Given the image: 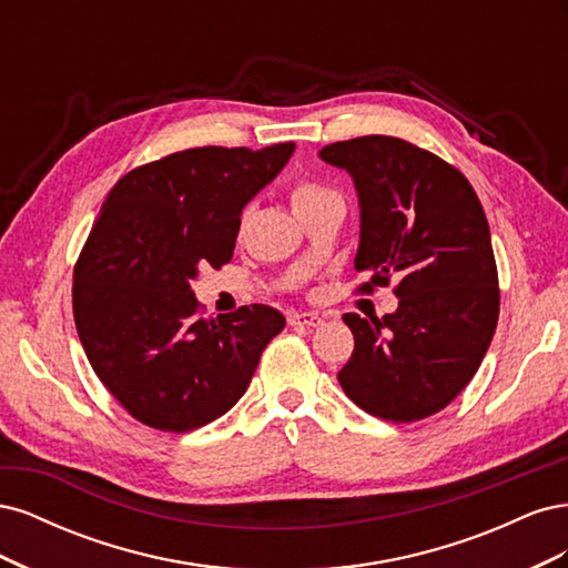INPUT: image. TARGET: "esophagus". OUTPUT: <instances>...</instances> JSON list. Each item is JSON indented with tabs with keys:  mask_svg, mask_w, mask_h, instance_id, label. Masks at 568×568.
Segmentation results:
<instances>
[{
	"mask_svg": "<svg viewBox=\"0 0 568 568\" xmlns=\"http://www.w3.org/2000/svg\"><path fill=\"white\" fill-rule=\"evenodd\" d=\"M324 320L317 313H291L288 324L291 326H320Z\"/></svg>",
	"mask_w": 568,
	"mask_h": 568,
	"instance_id": "1",
	"label": "esophagus"
}]
</instances>
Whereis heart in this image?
Listing matches in <instances>:
<instances>
[{
    "instance_id": "1",
    "label": "heart",
    "mask_w": 568,
    "mask_h": 568,
    "mask_svg": "<svg viewBox=\"0 0 568 568\" xmlns=\"http://www.w3.org/2000/svg\"><path fill=\"white\" fill-rule=\"evenodd\" d=\"M326 194H332L329 189H324L315 182H298L294 189H291V203H294V211H296V209H303V205L313 203V201H317Z\"/></svg>"
}]
</instances>
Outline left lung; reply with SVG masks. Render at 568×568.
Segmentation results:
<instances>
[{
    "instance_id": "left-lung-1",
    "label": "left lung",
    "mask_w": 568,
    "mask_h": 568,
    "mask_svg": "<svg viewBox=\"0 0 568 568\" xmlns=\"http://www.w3.org/2000/svg\"><path fill=\"white\" fill-rule=\"evenodd\" d=\"M320 159L353 178L355 270L395 286L398 311L343 315L355 336L338 384L369 415L417 422L450 405L480 367L500 315L490 227L457 168L398 136L336 142Z\"/></svg>"
}]
</instances>
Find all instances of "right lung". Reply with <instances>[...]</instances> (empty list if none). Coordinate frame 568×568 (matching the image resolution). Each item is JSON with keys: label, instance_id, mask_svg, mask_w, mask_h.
Returning <instances> with one entry per match:
<instances>
[{"label": "right lung", "instance_id": "add662e5", "mask_svg": "<svg viewBox=\"0 0 568 568\" xmlns=\"http://www.w3.org/2000/svg\"><path fill=\"white\" fill-rule=\"evenodd\" d=\"M294 151L186 149L109 192L73 272V315L92 369L134 419L184 434L222 417L284 329L270 305L199 317L192 282L232 261L246 203Z\"/></svg>", "mask_w": 568, "mask_h": 568}]
</instances>
